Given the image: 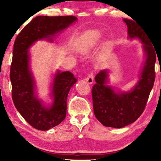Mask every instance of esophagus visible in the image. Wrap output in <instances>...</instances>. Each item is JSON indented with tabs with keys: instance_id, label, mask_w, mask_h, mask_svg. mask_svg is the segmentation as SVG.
<instances>
[{
	"instance_id": "obj_1",
	"label": "esophagus",
	"mask_w": 161,
	"mask_h": 161,
	"mask_svg": "<svg viewBox=\"0 0 161 161\" xmlns=\"http://www.w3.org/2000/svg\"><path fill=\"white\" fill-rule=\"evenodd\" d=\"M85 80L87 81L88 83H89V84H92V83H93V81H94L93 73H92V72H91V73H89V75H88L87 78H86Z\"/></svg>"
}]
</instances>
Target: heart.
Returning <instances> with one entry per match:
<instances>
[{
    "label": "heart",
    "mask_w": 161,
    "mask_h": 161,
    "mask_svg": "<svg viewBox=\"0 0 161 161\" xmlns=\"http://www.w3.org/2000/svg\"><path fill=\"white\" fill-rule=\"evenodd\" d=\"M101 39V34L100 32L96 31L92 33V34H90L86 39H85V41L83 42L80 47V51L83 53H86L89 51L92 48H93L95 46L100 39Z\"/></svg>",
    "instance_id": "1"
}]
</instances>
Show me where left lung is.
<instances>
[{"label": "left lung", "mask_w": 161, "mask_h": 161, "mask_svg": "<svg viewBox=\"0 0 161 161\" xmlns=\"http://www.w3.org/2000/svg\"><path fill=\"white\" fill-rule=\"evenodd\" d=\"M130 39H138L143 44L145 60L138 80L130 91L122 92L108 85V69L100 70L92 87L94 113L105 127L122 128L135 122L144 111L155 78L156 54L147 34L138 24L123 19Z\"/></svg>", "instance_id": "8db88e82"}]
</instances>
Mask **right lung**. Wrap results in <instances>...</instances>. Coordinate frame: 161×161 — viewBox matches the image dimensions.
<instances>
[{
    "mask_svg": "<svg viewBox=\"0 0 161 161\" xmlns=\"http://www.w3.org/2000/svg\"><path fill=\"white\" fill-rule=\"evenodd\" d=\"M77 19L74 16L36 17L23 28L15 39L10 68L12 100L26 122L39 130H48L64 119L68 94L77 79L69 71L57 70L50 86L52 103L45 105L37 96L36 81L31 69L29 49L39 40L53 42L57 34Z\"/></svg>",
    "mask_w": 161,
    "mask_h": 161,
    "instance_id": "add662e5",
    "label": "right lung"
}]
</instances>
